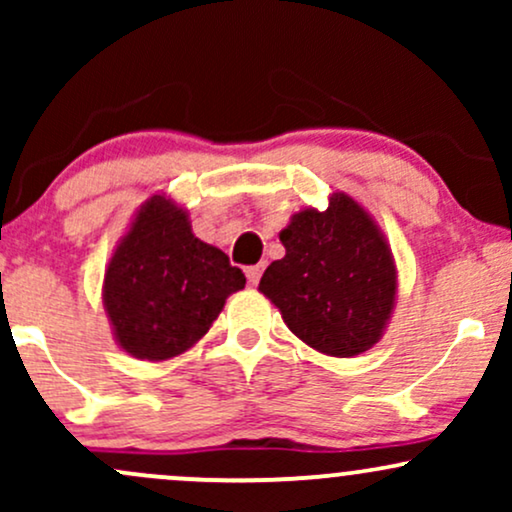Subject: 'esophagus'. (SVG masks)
<instances>
[{
    "label": "esophagus",
    "mask_w": 512,
    "mask_h": 512,
    "mask_svg": "<svg viewBox=\"0 0 512 512\" xmlns=\"http://www.w3.org/2000/svg\"><path fill=\"white\" fill-rule=\"evenodd\" d=\"M262 269H264V264H255V267H248V269H245V276H248V281H250L252 286L260 284Z\"/></svg>",
    "instance_id": "1"
}]
</instances>
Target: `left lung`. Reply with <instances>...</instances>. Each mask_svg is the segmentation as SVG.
<instances>
[{"label": "left lung", "mask_w": 512, "mask_h": 512, "mask_svg": "<svg viewBox=\"0 0 512 512\" xmlns=\"http://www.w3.org/2000/svg\"><path fill=\"white\" fill-rule=\"evenodd\" d=\"M286 255L264 269L260 291L315 351L351 358L383 337L397 298V267L378 223L354 197L305 207L279 233Z\"/></svg>", "instance_id": "obj_1"}]
</instances>
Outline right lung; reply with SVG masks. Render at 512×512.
Wrapping results in <instances>:
<instances>
[{"mask_svg":"<svg viewBox=\"0 0 512 512\" xmlns=\"http://www.w3.org/2000/svg\"><path fill=\"white\" fill-rule=\"evenodd\" d=\"M245 286L226 252L192 233L166 195L146 199L110 257L103 305L115 342L142 361H168L195 346Z\"/></svg>","mask_w":512,"mask_h":512,"instance_id":"add662e5","label":"right lung"}]
</instances>
